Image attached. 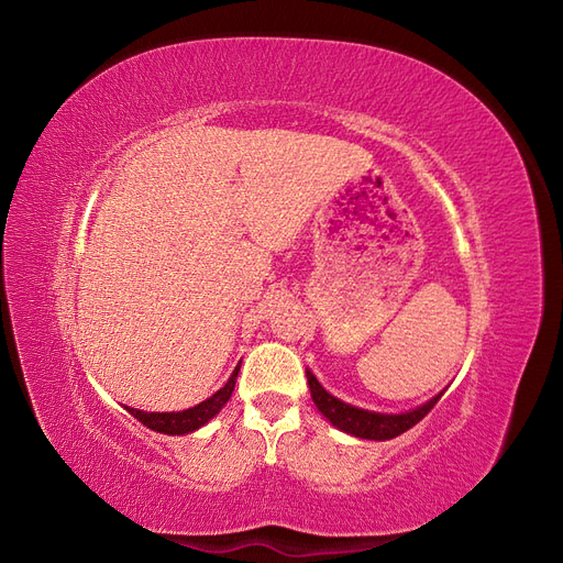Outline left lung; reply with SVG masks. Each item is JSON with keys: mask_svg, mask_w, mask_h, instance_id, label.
<instances>
[{"mask_svg": "<svg viewBox=\"0 0 563 563\" xmlns=\"http://www.w3.org/2000/svg\"><path fill=\"white\" fill-rule=\"evenodd\" d=\"M305 373H308L312 401L321 411V416L327 418L333 428L360 439H373V441L395 439L406 430H411L413 424L428 416L434 408V404L441 399V395H437L428 404H422L413 408V411H406V413H376V411H366V408H356L352 404L335 399L321 387V383L314 378L312 371H305Z\"/></svg>", "mask_w": 563, "mask_h": 563, "instance_id": "1", "label": "left lung"}]
</instances>
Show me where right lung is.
Instances as JSON below:
<instances>
[{"label":"right lung","instance_id":"obj_1","mask_svg":"<svg viewBox=\"0 0 563 563\" xmlns=\"http://www.w3.org/2000/svg\"><path fill=\"white\" fill-rule=\"evenodd\" d=\"M236 373H240V364L232 371L230 380L220 387L216 395H211L209 399H203L201 404L187 408V411H176V413H147V411H139V408H131L126 406V411L135 418L141 420L145 428L162 432V434H187V432H195L199 428H203L220 408H223L230 397H232V389L236 383Z\"/></svg>","mask_w":563,"mask_h":563}]
</instances>
